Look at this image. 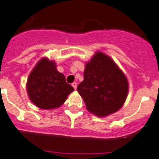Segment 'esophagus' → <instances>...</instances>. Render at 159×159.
Instances as JSON below:
<instances>
[{
    "instance_id": "1",
    "label": "esophagus",
    "mask_w": 159,
    "mask_h": 159,
    "mask_svg": "<svg viewBox=\"0 0 159 159\" xmlns=\"http://www.w3.org/2000/svg\"><path fill=\"white\" fill-rule=\"evenodd\" d=\"M72 86H73V87L74 88V89H77V83H76V82H73V83H72Z\"/></svg>"
}]
</instances>
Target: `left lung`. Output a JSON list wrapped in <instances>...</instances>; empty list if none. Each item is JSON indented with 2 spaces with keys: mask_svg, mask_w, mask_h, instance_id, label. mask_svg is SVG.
<instances>
[{
  "mask_svg": "<svg viewBox=\"0 0 159 159\" xmlns=\"http://www.w3.org/2000/svg\"><path fill=\"white\" fill-rule=\"evenodd\" d=\"M127 78L110 57L97 52L86 65L84 80L77 86L86 108L98 117L116 112L127 98Z\"/></svg>",
  "mask_w": 159,
  "mask_h": 159,
  "instance_id": "8db88e82",
  "label": "left lung"
}]
</instances>
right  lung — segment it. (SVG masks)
Segmentation results:
<instances>
[{"label": "right lung", "instance_id": "add662e5", "mask_svg": "<svg viewBox=\"0 0 159 159\" xmlns=\"http://www.w3.org/2000/svg\"><path fill=\"white\" fill-rule=\"evenodd\" d=\"M26 89L30 101L44 110L61 107L74 90L63 73L57 71L56 64L47 58L41 59L31 71Z\"/></svg>", "mask_w": 159, "mask_h": 159}]
</instances>
